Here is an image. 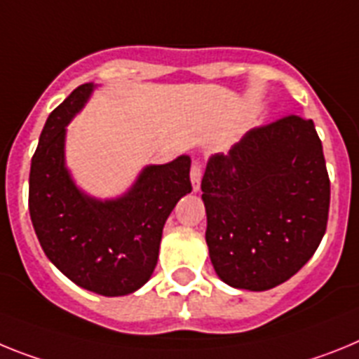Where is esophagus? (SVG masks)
<instances>
[{"label": "esophagus", "mask_w": 359, "mask_h": 359, "mask_svg": "<svg viewBox=\"0 0 359 359\" xmlns=\"http://www.w3.org/2000/svg\"><path fill=\"white\" fill-rule=\"evenodd\" d=\"M189 177H191L193 191L197 193L198 189H201V179H202V166L198 164V162H195V164L191 166V173H189Z\"/></svg>", "instance_id": "34e87169"}]
</instances>
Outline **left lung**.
Segmentation results:
<instances>
[{"mask_svg":"<svg viewBox=\"0 0 359 359\" xmlns=\"http://www.w3.org/2000/svg\"><path fill=\"white\" fill-rule=\"evenodd\" d=\"M201 189L211 264L231 287H276L325 235L330 182L311 119L289 115L245 133L229 155H211Z\"/></svg>","mask_w":359,"mask_h":359,"instance_id":"1","label":"left lung"}]
</instances>
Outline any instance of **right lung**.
Segmentation results:
<instances>
[{"label":"right lung","instance_id":"1","mask_svg":"<svg viewBox=\"0 0 359 359\" xmlns=\"http://www.w3.org/2000/svg\"><path fill=\"white\" fill-rule=\"evenodd\" d=\"M95 88L79 86L48 115L30 164L29 210L43 251L67 278L95 294L124 296L154 274L162 227L191 191V158L148 164L115 198L83 191L67 166V126Z\"/></svg>","mask_w":359,"mask_h":359}]
</instances>
